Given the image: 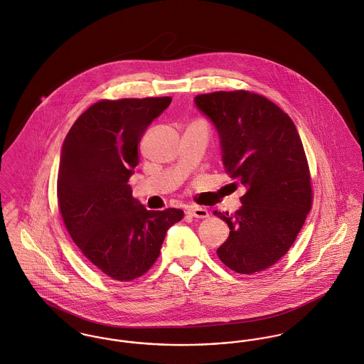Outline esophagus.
<instances>
[{"label": "esophagus", "mask_w": 364, "mask_h": 364, "mask_svg": "<svg viewBox=\"0 0 364 364\" xmlns=\"http://www.w3.org/2000/svg\"><path fill=\"white\" fill-rule=\"evenodd\" d=\"M187 213L193 218H197V219H206L209 216L208 210L205 208H201V206H190L187 209Z\"/></svg>", "instance_id": "esophagus-1"}]
</instances>
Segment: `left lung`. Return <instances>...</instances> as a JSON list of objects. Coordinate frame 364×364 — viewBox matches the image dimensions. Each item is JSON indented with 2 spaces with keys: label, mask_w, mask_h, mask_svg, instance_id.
I'll use <instances>...</instances> for the list:
<instances>
[{
  "label": "left lung",
  "mask_w": 364,
  "mask_h": 364,
  "mask_svg": "<svg viewBox=\"0 0 364 364\" xmlns=\"http://www.w3.org/2000/svg\"><path fill=\"white\" fill-rule=\"evenodd\" d=\"M196 105L218 129L226 171L247 187L233 215L215 210L230 229L218 257L237 274L261 272L289 251L311 209L300 135L281 107L254 92L205 93Z\"/></svg>",
  "instance_id": "obj_1"
}]
</instances>
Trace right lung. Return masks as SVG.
<instances>
[{"instance_id":"add662e5","label":"right lung","mask_w":364,"mask_h":364,"mask_svg":"<svg viewBox=\"0 0 364 364\" xmlns=\"http://www.w3.org/2000/svg\"><path fill=\"white\" fill-rule=\"evenodd\" d=\"M170 96L99 100L85 110L63 144L57 201L82 254L105 275L134 281L156 262L166 232L181 209L148 210L128 184L148 125Z\"/></svg>"}]
</instances>
